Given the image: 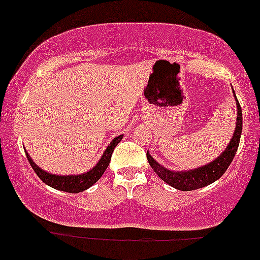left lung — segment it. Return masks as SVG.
<instances>
[{
  "label": "left lung",
  "mask_w": 260,
  "mask_h": 260,
  "mask_svg": "<svg viewBox=\"0 0 260 260\" xmlns=\"http://www.w3.org/2000/svg\"><path fill=\"white\" fill-rule=\"evenodd\" d=\"M233 92L236 102V109H238L235 132H234L228 147L215 160L206 164V165L200 166V168L190 169V170L175 171L160 165L147 151L148 164L153 169V171L160 176V179H162L166 184L171 185L173 188L179 189V190H194V189L203 188V186H207L210 184H212L213 181L218 180L223 175V173L228 170L230 164L233 162L236 151H238L239 142H240L241 137V131H243V112H241L240 104H239L238 99H236V95L234 90Z\"/></svg>",
  "instance_id": "8db88e82"
}]
</instances>
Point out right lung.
Returning <instances> with one entry per match:
<instances>
[{
  "instance_id": "add662e5",
  "label": "right lung",
  "mask_w": 260,
  "mask_h": 260,
  "mask_svg": "<svg viewBox=\"0 0 260 260\" xmlns=\"http://www.w3.org/2000/svg\"><path fill=\"white\" fill-rule=\"evenodd\" d=\"M122 138L123 135L113 138L112 142L108 145V147L105 148V151L103 152L102 157L99 158L96 165H95L94 168L90 169L89 171H86V173L76 174V175H55V174L48 173V171L39 168V166L32 161V158L30 157V155L26 152V150H25V155H26L32 170L37 173V175L39 176V178L42 179V181H44L47 185L52 186V188L54 189H58V190L67 191V193H80V191H84L86 190V189H89L90 186L94 185V184L102 178V175L104 174V171L107 170L108 165H109L110 158H112V153L113 151H114L115 146L122 141Z\"/></svg>"
}]
</instances>
